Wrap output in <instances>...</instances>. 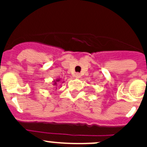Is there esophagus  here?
<instances>
[{
	"mask_svg": "<svg viewBox=\"0 0 147 147\" xmlns=\"http://www.w3.org/2000/svg\"><path fill=\"white\" fill-rule=\"evenodd\" d=\"M74 76L75 78H76V79H80V78L81 77V74H79V73H76V74H74Z\"/></svg>",
	"mask_w": 147,
	"mask_h": 147,
	"instance_id": "1",
	"label": "esophagus"
}]
</instances>
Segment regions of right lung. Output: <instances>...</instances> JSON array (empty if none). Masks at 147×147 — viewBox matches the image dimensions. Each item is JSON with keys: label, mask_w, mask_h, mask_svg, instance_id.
<instances>
[{"label": "right lung", "mask_w": 147, "mask_h": 147, "mask_svg": "<svg viewBox=\"0 0 147 147\" xmlns=\"http://www.w3.org/2000/svg\"><path fill=\"white\" fill-rule=\"evenodd\" d=\"M60 80H61V79H57V80H54V81H53V85H54V86H57L58 84V82H61ZM63 82H62V83Z\"/></svg>", "instance_id": "1"}]
</instances>
